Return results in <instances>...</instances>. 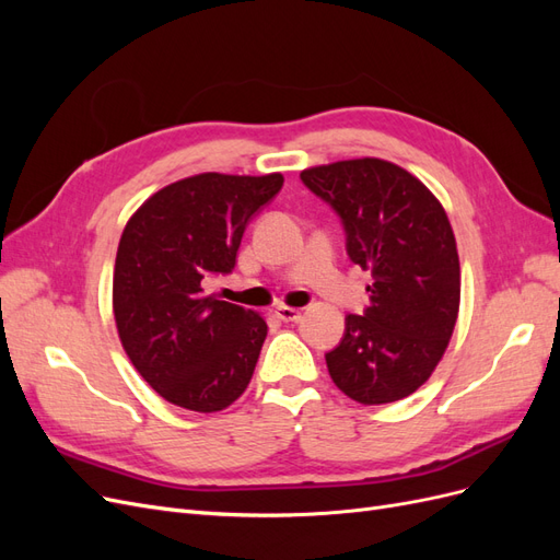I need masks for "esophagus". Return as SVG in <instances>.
Here are the masks:
<instances>
[{"mask_svg":"<svg viewBox=\"0 0 560 560\" xmlns=\"http://www.w3.org/2000/svg\"><path fill=\"white\" fill-rule=\"evenodd\" d=\"M276 315H278L282 322H299V319H301V311H299V308H292V306H278V308H276Z\"/></svg>","mask_w":560,"mask_h":560,"instance_id":"1","label":"esophagus"}]
</instances>
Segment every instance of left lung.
<instances>
[{
  "label": "left lung",
  "instance_id": "8db88e82",
  "mask_svg": "<svg viewBox=\"0 0 560 560\" xmlns=\"http://www.w3.org/2000/svg\"><path fill=\"white\" fill-rule=\"evenodd\" d=\"M303 184L343 219L348 254L371 270L364 315L327 352L336 387L364 406L413 395L442 362L460 311V259L446 210L404 167L350 159L306 167Z\"/></svg>",
  "mask_w": 560,
  "mask_h": 560
}]
</instances>
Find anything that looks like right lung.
<instances>
[{
    "mask_svg": "<svg viewBox=\"0 0 560 560\" xmlns=\"http://www.w3.org/2000/svg\"><path fill=\"white\" fill-rule=\"evenodd\" d=\"M282 182L280 173H200L163 186L128 219L112 282L116 331L165 401L217 413L249 385L266 319L206 284L235 266L247 222Z\"/></svg>",
    "mask_w": 560,
    "mask_h": 560,
    "instance_id": "add662e5",
    "label": "right lung"
}]
</instances>
